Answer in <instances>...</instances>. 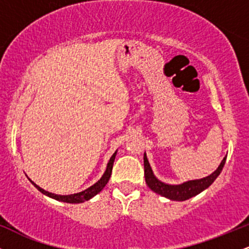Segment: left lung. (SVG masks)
Instances as JSON below:
<instances>
[{"mask_svg":"<svg viewBox=\"0 0 249 249\" xmlns=\"http://www.w3.org/2000/svg\"><path fill=\"white\" fill-rule=\"evenodd\" d=\"M227 157V156H226ZM226 157L220 162L219 167L212 174L208 177H205L202 179L196 180H188L186 182H182L180 185H168L165 182H161L154 177L152 172V168L150 166V162L147 160L146 154L144 153V174H145V181H146L147 186L153 191V192L160 194V196L168 198L170 200H176V201H184L192 196H196V194L201 193L202 191L206 190L213 184V181L218 178V176L221 173L222 168L226 162Z\"/></svg>","mask_w":249,"mask_h":249,"instance_id":"8db88e82","label":"left lung"}]
</instances>
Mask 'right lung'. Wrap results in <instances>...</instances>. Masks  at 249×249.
Segmentation results:
<instances>
[{
    "instance_id": "1",
    "label": "right lung",
    "mask_w": 249,
    "mask_h": 249,
    "mask_svg": "<svg viewBox=\"0 0 249 249\" xmlns=\"http://www.w3.org/2000/svg\"><path fill=\"white\" fill-rule=\"evenodd\" d=\"M116 153H117V151L112 154V157H111L110 160H108L107 170H105V172H104V174H103L102 178L99 179L96 184H93L92 186H90L85 191H82V192H79V193L70 194V196H58V194H53V193L48 192V191L43 190V188L37 186L33 180L31 179H29V180H30L31 184H33L34 186H35L37 190L39 191V192L45 194V196H50V198L58 200V201L69 202V204H78V202H84V201H87V200L92 198V196H95L96 194H98L103 190V188L105 187V185L107 184L108 179H110V177H111V172H112V166H113V161H115V158H116Z\"/></svg>"
}]
</instances>
